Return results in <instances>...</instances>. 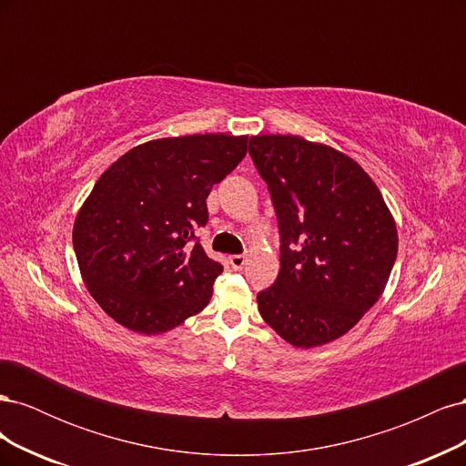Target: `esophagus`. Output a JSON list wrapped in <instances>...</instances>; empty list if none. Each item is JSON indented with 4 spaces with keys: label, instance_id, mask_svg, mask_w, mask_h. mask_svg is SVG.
Wrapping results in <instances>:
<instances>
[{
    "label": "esophagus",
    "instance_id": "34e87169",
    "mask_svg": "<svg viewBox=\"0 0 466 466\" xmlns=\"http://www.w3.org/2000/svg\"><path fill=\"white\" fill-rule=\"evenodd\" d=\"M229 264L235 268V270H241V268L247 264V257L245 255H231Z\"/></svg>",
    "mask_w": 466,
    "mask_h": 466
}]
</instances>
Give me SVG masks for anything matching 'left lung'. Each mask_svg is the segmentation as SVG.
I'll return each instance as SVG.
<instances>
[{
    "instance_id": "obj_1",
    "label": "left lung",
    "mask_w": 466,
    "mask_h": 466,
    "mask_svg": "<svg viewBox=\"0 0 466 466\" xmlns=\"http://www.w3.org/2000/svg\"><path fill=\"white\" fill-rule=\"evenodd\" d=\"M281 235L274 286L258 311L295 348L344 336L385 291L399 250L397 223L377 185L346 153L301 136H250Z\"/></svg>"
}]
</instances>
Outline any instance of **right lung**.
<instances>
[{
	"label": "right lung",
	"mask_w": 466,
	"mask_h": 466,
	"mask_svg": "<svg viewBox=\"0 0 466 466\" xmlns=\"http://www.w3.org/2000/svg\"><path fill=\"white\" fill-rule=\"evenodd\" d=\"M248 136L161 137L126 151L98 177L74 223L83 284L137 334H163L209 303L223 266L194 229L206 198L247 155Z\"/></svg>",
	"instance_id": "right-lung-1"
}]
</instances>
